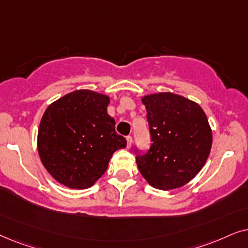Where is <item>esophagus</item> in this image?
I'll use <instances>...</instances> for the list:
<instances>
[{
	"mask_svg": "<svg viewBox=\"0 0 248 248\" xmlns=\"http://www.w3.org/2000/svg\"><path fill=\"white\" fill-rule=\"evenodd\" d=\"M126 140H127V147L130 148L131 145H133V137H131V136H127Z\"/></svg>",
	"mask_w": 248,
	"mask_h": 248,
	"instance_id": "esophagus-1",
	"label": "esophagus"
}]
</instances>
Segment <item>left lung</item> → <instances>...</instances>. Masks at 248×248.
I'll return each instance as SVG.
<instances>
[{
	"instance_id": "left-lung-1",
	"label": "left lung",
	"mask_w": 248,
	"mask_h": 248,
	"mask_svg": "<svg viewBox=\"0 0 248 248\" xmlns=\"http://www.w3.org/2000/svg\"><path fill=\"white\" fill-rule=\"evenodd\" d=\"M141 102L152 145L136 156L138 170L157 189L183 187L204 167L212 146L205 112L196 102L170 92L146 95Z\"/></svg>"
}]
</instances>
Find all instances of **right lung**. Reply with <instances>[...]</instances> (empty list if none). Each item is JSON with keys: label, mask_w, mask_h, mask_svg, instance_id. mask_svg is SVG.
I'll return each mask as SVG.
<instances>
[{"label": "right lung", "mask_w": 248, "mask_h": 248, "mask_svg": "<svg viewBox=\"0 0 248 248\" xmlns=\"http://www.w3.org/2000/svg\"><path fill=\"white\" fill-rule=\"evenodd\" d=\"M110 97L90 90L71 92L48 105L38 127L43 166L58 183L72 189L93 186L115 151L127 146L108 114Z\"/></svg>", "instance_id": "add662e5"}]
</instances>
